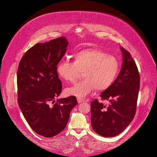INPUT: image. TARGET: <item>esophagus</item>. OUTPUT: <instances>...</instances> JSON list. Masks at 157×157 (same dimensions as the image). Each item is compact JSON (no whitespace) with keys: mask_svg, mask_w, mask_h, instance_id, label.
Wrapping results in <instances>:
<instances>
[{"mask_svg":"<svg viewBox=\"0 0 157 157\" xmlns=\"http://www.w3.org/2000/svg\"><path fill=\"white\" fill-rule=\"evenodd\" d=\"M77 99V101H78V103H80L82 102H84V101H86V100H85L83 98H78V97Z\"/></svg>","mask_w":157,"mask_h":157,"instance_id":"obj_1","label":"esophagus"}]
</instances>
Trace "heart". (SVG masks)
Here are the masks:
<instances>
[{
	"label": "heart",
	"instance_id": "1",
	"mask_svg": "<svg viewBox=\"0 0 157 157\" xmlns=\"http://www.w3.org/2000/svg\"><path fill=\"white\" fill-rule=\"evenodd\" d=\"M74 62L62 60L56 67L59 76L70 83L75 82L83 72V80L68 88V95L82 98L94 89L108 90L118 75L120 64L117 58L100 49H83L74 55Z\"/></svg>",
	"mask_w": 157,
	"mask_h": 157
}]
</instances>
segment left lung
I'll use <instances>...</instances> for the list:
<instances>
[{
  "label": "left lung",
  "mask_w": 157,
  "mask_h": 157,
  "mask_svg": "<svg viewBox=\"0 0 157 157\" xmlns=\"http://www.w3.org/2000/svg\"><path fill=\"white\" fill-rule=\"evenodd\" d=\"M123 57L120 72L108 90L100 95L102 100L109 101L108 105L91 101V124L94 131L105 137H112L122 132L134 118L140 75L131 54L123 47Z\"/></svg>",
  "instance_id": "left-lung-1"
}]
</instances>
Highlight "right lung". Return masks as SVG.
I'll use <instances>...</instances> for the list:
<instances>
[{"instance_id":"add662e5","label":"right lung","mask_w":157,"mask_h":157,"mask_svg":"<svg viewBox=\"0 0 157 157\" xmlns=\"http://www.w3.org/2000/svg\"><path fill=\"white\" fill-rule=\"evenodd\" d=\"M67 44L64 37L36 44L24 54L17 69L19 108L31 128L47 138L65 128L70 112L77 104L74 96L54 100L62 90L56 67Z\"/></svg>"}]
</instances>
